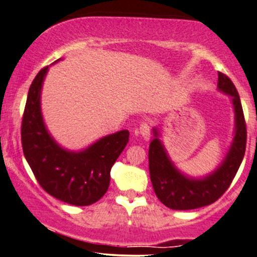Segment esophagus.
I'll return each instance as SVG.
<instances>
[{"instance_id": "34e87169", "label": "esophagus", "mask_w": 257, "mask_h": 257, "mask_svg": "<svg viewBox=\"0 0 257 257\" xmlns=\"http://www.w3.org/2000/svg\"><path fill=\"white\" fill-rule=\"evenodd\" d=\"M136 135H141L145 141H149L150 135H151V127H150L149 122L143 121L141 125H139V128L136 130Z\"/></svg>"}]
</instances>
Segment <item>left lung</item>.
I'll list each match as a JSON object with an SVG mask.
<instances>
[{"mask_svg": "<svg viewBox=\"0 0 257 257\" xmlns=\"http://www.w3.org/2000/svg\"><path fill=\"white\" fill-rule=\"evenodd\" d=\"M217 87L231 95L235 108V137L222 165L208 177L188 178L173 166L153 130L155 138L150 143L149 169L156 196L163 204L173 210H191L212 204L230 186L244 157L246 125L237 89L229 76L218 72Z\"/></svg>", "mask_w": 257, "mask_h": 257, "instance_id": "1", "label": "left lung"}]
</instances>
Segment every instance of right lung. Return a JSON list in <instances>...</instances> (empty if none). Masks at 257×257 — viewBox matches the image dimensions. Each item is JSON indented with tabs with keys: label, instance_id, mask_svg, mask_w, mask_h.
<instances>
[{
	"label": "right lung",
	"instance_id": "add662e5",
	"mask_svg": "<svg viewBox=\"0 0 257 257\" xmlns=\"http://www.w3.org/2000/svg\"><path fill=\"white\" fill-rule=\"evenodd\" d=\"M47 71L48 66L43 67L29 87L21 126L23 153L46 192L68 204L91 205L107 191L111 168L128 143L130 132L106 136L80 152L60 148L49 136L40 107Z\"/></svg>",
	"mask_w": 257,
	"mask_h": 257
}]
</instances>
